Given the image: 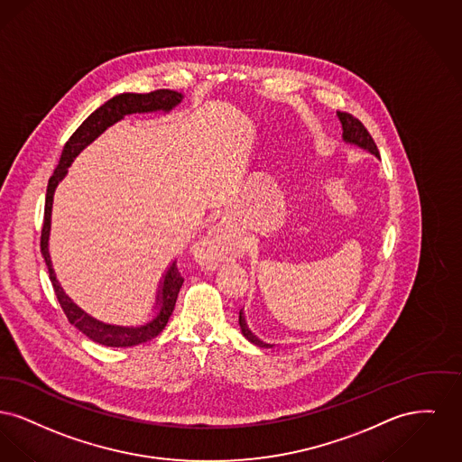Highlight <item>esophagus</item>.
<instances>
[{"mask_svg": "<svg viewBox=\"0 0 462 462\" xmlns=\"http://www.w3.org/2000/svg\"><path fill=\"white\" fill-rule=\"evenodd\" d=\"M224 238H222V233L219 229H214L210 231L203 240L196 243V254L199 257L201 263L205 264H217L219 261H222L224 257Z\"/></svg>", "mask_w": 462, "mask_h": 462, "instance_id": "1", "label": "esophagus"}]
</instances>
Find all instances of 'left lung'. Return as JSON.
<instances>
[{
	"label": "left lung",
	"mask_w": 462,
	"mask_h": 462,
	"mask_svg": "<svg viewBox=\"0 0 462 462\" xmlns=\"http://www.w3.org/2000/svg\"><path fill=\"white\" fill-rule=\"evenodd\" d=\"M337 116H339L340 123H342V139H344L346 143H351V144L364 147L366 151L374 152L375 156H379V149L375 146V143H374L372 135L368 134V130L365 128L364 123L360 122L358 118H355L353 115L344 113V111H337ZM240 327H242L243 336L250 340V342H254L255 346L273 347L271 344H266V342L257 339V337L246 328V323H245L242 311H240Z\"/></svg>",
	"instance_id": "left-lung-1"
}]
</instances>
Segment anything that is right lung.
I'll return each mask as SVG.
<instances>
[{
    "instance_id": "add662e5",
    "label": "right lung",
    "mask_w": 462,
    "mask_h": 462,
    "mask_svg": "<svg viewBox=\"0 0 462 462\" xmlns=\"http://www.w3.org/2000/svg\"><path fill=\"white\" fill-rule=\"evenodd\" d=\"M182 100V96L179 92L173 90H154L149 94H120L116 97L109 98L106 104H102L98 109H96L85 122L81 123L73 135L69 137V141L66 143V146L62 149L59 165L55 167V171L50 177L49 186H47V198H45V217H43V227H42V254L43 259L49 267L50 282L53 291L57 295V300L64 311V315L68 316L69 323L74 325L79 332H83L88 339L98 342L102 346H111V347H128V346H137L141 342L154 339L160 332H163V328L169 323V318L173 313L175 308V300L179 291L182 287L184 278L180 276L179 269H177V261H173V264L169 267L165 280L162 283V289L158 293V306H160V313L156 315L154 319H151L143 327H115V325H106L102 321L94 319L92 316L87 315L85 311H81L76 304L71 302V299L62 291L55 273L51 269V261H50L49 254V233H50V217H51V201H53V191L57 188V184L64 179V175L68 173V167L73 163L74 158L79 154V151H83L88 146L92 141H96L98 135L111 126L113 123L120 122L125 115H134V113H149V111H171L173 106H177Z\"/></svg>"
}]
</instances>
